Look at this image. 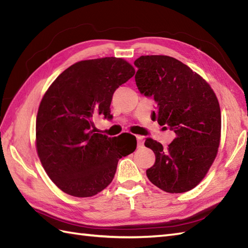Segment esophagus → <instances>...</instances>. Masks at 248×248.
Returning <instances> with one entry per match:
<instances>
[{
  "instance_id": "1",
  "label": "esophagus",
  "mask_w": 248,
  "mask_h": 248,
  "mask_svg": "<svg viewBox=\"0 0 248 248\" xmlns=\"http://www.w3.org/2000/svg\"><path fill=\"white\" fill-rule=\"evenodd\" d=\"M136 139H137V145H138V148H142V147H143V142H144L143 137L140 136V135H136Z\"/></svg>"
}]
</instances>
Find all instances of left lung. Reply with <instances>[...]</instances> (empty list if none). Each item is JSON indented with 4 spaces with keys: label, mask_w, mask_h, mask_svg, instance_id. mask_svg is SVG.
<instances>
[{
    "label": "left lung",
    "mask_w": 248,
    "mask_h": 248,
    "mask_svg": "<svg viewBox=\"0 0 248 248\" xmlns=\"http://www.w3.org/2000/svg\"><path fill=\"white\" fill-rule=\"evenodd\" d=\"M139 92L156 101L152 118L176 133L164 150L147 138L154 166L149 180L167 193H185L204 178L213 164L221 136V112L213 89L199 74L167 55H145L134 62Z\"/></svg>",
    "instance_id": "left-lung-1"
}]
</instances>
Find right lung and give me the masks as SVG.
Instances as JSON below:
<instances>
[{"label": "right lung", "mask_w": 248, "mask_h": 248, "mask_svg": "<svg viewBox=\"0 0 248 248\" xmlns=\"http://www.w3.org/2000/svg\"><path fill=\"white\" fill-rule=\"evenodd\" d=\"M135 70L117 58L81 61L61 73L41 101L36 116V150L56 186L74 197H92L112 182L118 160L136 149V138L96 132L98 115L112 118L116 89ZM133 136V135H132Z\"/></svg>", "instance_id": "obj_1"}]
</instances>
